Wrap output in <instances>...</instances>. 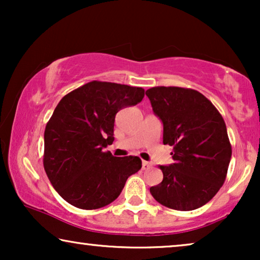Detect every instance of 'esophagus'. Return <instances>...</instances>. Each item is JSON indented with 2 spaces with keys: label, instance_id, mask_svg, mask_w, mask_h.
<instances>
[{
  "label": "esophagus",
  "instance_id": "1",
  "mask_svg": "<svg viewBox=\"0 0 260 260\" xmlns=\"http://www.w3.org/2000/svg\"><path fill=\"white\" fill-rule=\"evenodd\" d=\"M151 168V165L149 162H147V161H143L142 162V169L143 170H149Z\"/></svg>",
  "mask_w": 260,
  "mask_h": 260
}]
</instances>
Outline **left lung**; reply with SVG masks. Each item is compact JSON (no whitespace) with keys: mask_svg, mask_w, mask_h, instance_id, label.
I'll use <instances>...</instances> for the list:
<instances>
[{"mask_svg":"<svg viewBox=\"0 0 260 260\" xmlns=\"http://www.w3.org/2000/svg\"><path fill=\"white\" fill-rule=\"evenodd\" d=\"M152 111L163 124V143L173 147L174 163L158 166L162 182L150 187L154 199L176 211L207 204L225 182L232 156L226 124L215 106L191 88L147 90Z\"/></svg>","mask_w":260,"mask_h":260,"instance_id":"obj_1","label":"left lung"}]
</instances>
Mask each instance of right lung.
Here are the masks:
<instances>
[{
  "instance_id": "1",
  "label": "right lung",
  "mask_w": 260,
  "mask_h": 260,
  "mask_svg": "<svg viewBox=\"0 0 260 260\" xmlns=\"http://www.w3.org/2000/svg\"><path fill=\"white\" fill-rule=\"evenodd\" d=\"M143 97L142 87L91 81L59 102L45 129L44 167L63 200L81 209L104 207L142 168L137 156L115 157L104 149L115 140L117 112Z\"/></svg>"
}]
</instances>
